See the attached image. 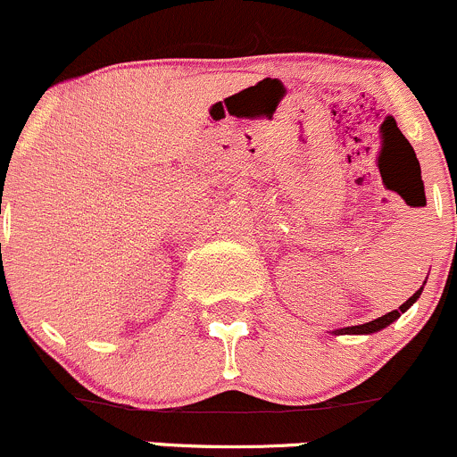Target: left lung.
<instances>
[{"instance_id": "obj_1", "label": "left lung", "mask_w": 457, "mask_h": 457, "mask_svg": "<svg viewBox=\"0 0 457 457\" xmlns=\"http://www.w3.org/2000/svg\"><path fill=\"white\" fill-rule=\"evenodd\" d=\"M422 289H425V282H422V287H420V289L416 291L414 295H411L410 300L405 302V304H401V306H398L396 311H390V313H387V315H383V317H377V320H372V321H366V324H359V326H345V328H337V330H333V335H372V333H378V330L387 328V326H390L392 321H396L398 317H401L403 313H405V311L410 309V306L414 304L416 300H419V297H420V293H422Z\"/></svg>"}]
</instances>
